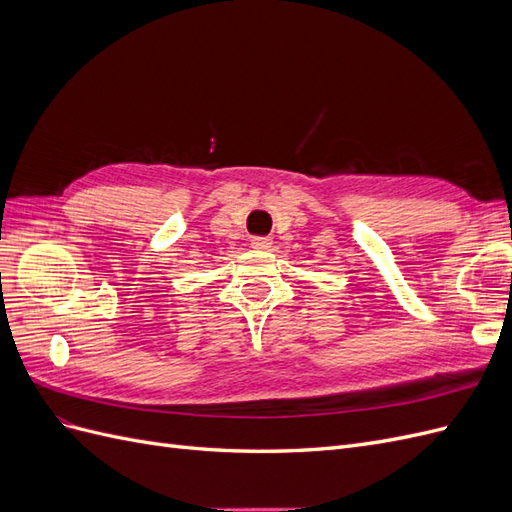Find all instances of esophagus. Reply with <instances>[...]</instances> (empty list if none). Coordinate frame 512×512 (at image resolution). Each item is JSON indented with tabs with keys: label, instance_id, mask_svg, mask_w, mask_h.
I'll return each mask as SVG.
<instances>
[{
	"label": "esophagus",
	"instance_id": "1",
	"mask_svg": "<svg viewBox=\"0 0 512 512\" xmlns=\"http://www.w3.org/2000/svg\"><path fill=\"white\" fill-rule=\"evenodd\" d=\"M271 239L269 237H252V241H250V245L254 247V250H258V252H265V250H271Z\"/></svg>",
	"mask_w": 512,
	"mask_h": 512
}]
</instances>
